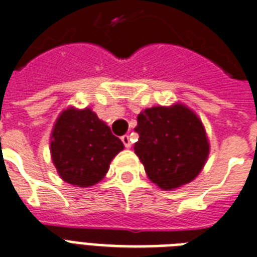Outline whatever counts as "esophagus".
I'll use <instances>...</instances> for the list:
<instances>
[{"mask_svg":"<svg viewBox=\"0 0 257 257\" xmlns=\"http://www.w3.org/2000/svg\"><path fill=\"white\" fill-rule=\"evenodd\" d=\"M120 139H122V142H123V145H124V147H127V149H130V147H131L130 135H123V137Z\"/></svg>","mask_w":257,"mask_h":257,"instance_id":"34e87169","label":"esophagus"}]
</instances>
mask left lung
<instances>
[{
    "label": "left lung",
    "instance_id": "8db88e82",
    "mask_svg": "<svg viewBox=\"0 0 257 257\" xmlns=\"http://www.w3.org/2000/svg\"><path fill=\"white\" fill-rule=\"evenodd\" d=\"M135 154L147 177L164 190L180 188L198 176L209 143L197 115L182 104L151 107L138 115Z\"/></svg>",
    "mask_w": 257,
    "mask_h": 257
}]
</instances>
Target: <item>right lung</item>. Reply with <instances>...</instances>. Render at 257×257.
Returning <instances> with one entry per match:
<instances>
[{"instance_id":"right-lung-1","label":"right lung","mask_w":257,"mask_h":257,"mask_svg":"<svg viewBox=\"0 0 257 257\" xmlns=\"http://www.w3.org/2000/svg\"><path fill=\"white\" fill-rule=\"evenodd\" d=\"M120 150L122 141L89 108L65 110L53 127V164L65 182L79 188L99 182Z\"/></svg>"}]
</instances>
